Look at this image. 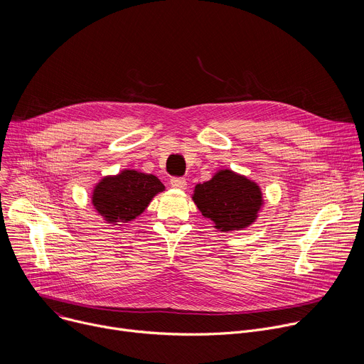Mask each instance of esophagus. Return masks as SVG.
I'll use <instances>...</instances> for the list:
<instances>
[{"instance_id": "esophagus-1", "label": "esophagus", "mask_w": 364, "mask_h": 364, "mask_svg": "<svg viewBox=\"0 0 364 364\" xmlns=\"http://www.w3.org/2000/svg\"><path fill=\"white\" fill-rule=\"evenodd\" d=\"M171 186H173L174 188L184 190V188L187 187V181H186V178H183V177H174V178H171Z\"/></svg>"}]
</instances>
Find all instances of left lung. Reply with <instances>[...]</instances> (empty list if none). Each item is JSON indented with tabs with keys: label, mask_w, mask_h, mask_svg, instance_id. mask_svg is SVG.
<instances>
[{
	"label": "left lung",
	"mask_w": 364,
	"mask_h": 364,
	"mask_svg": "<svg viewBox=\"0 0 364 364\" xmlns=\"http://www.w3.org/2000/svg\"><path fill=\"white\" fill-rule=\"evenodd\" d=\"M193 201L201 215L222 232L250 226L264 205L259 186L232 170H219L212 180L197 184Z\"/></svg>",
	"instance_id": "8db88e82"
}]
</instances>
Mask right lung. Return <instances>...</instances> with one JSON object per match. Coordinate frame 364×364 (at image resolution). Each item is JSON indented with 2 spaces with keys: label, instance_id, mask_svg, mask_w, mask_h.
Returning <instances> with one entry per match:
<instances>
[{
  "label": "right lung",
  "instance_id": "1",
  "mask_svg": "<svg viewBox=\"0 0 364 364\" xmlns=\"http://www.w3.org/2000/svg\"><path fill=\"white\" fill-rule=\"evenodd\" d=\"M164 188V184L152 174L122 170L117 176L103 177L95 186L92 204L108 223H128L136 219L154 196Z\"/></svg>",
  "mask_w": 364,
  "mask_h": 364
}]
</instances>
